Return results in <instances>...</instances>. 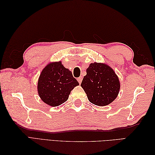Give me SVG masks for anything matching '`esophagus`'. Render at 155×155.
<instances>
[{
	"instance_id": "34e87169",
	"label": "esophagus",
	"mask_w": 155,
	"mask_h": 155,
	"mask_svg": "<svg viewBox=\"0 0 155 155\" xmlns=\"http://www.w3.org/2000/svg\"><path fill=\"white\" fill-rule=\"evenodd\" d=\"M77 80H78V83H79L81 84V82H82V81H83V77H78V78H77Z\"/></svg>"
}]
</instances>
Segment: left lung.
<instances>
[{
    "instance_id": "1",
    "label": "left lung",
    "mask_w": 155,
    "mask_h": 155,
    "mask_svg": "<svg viewBox=\"0 0 155 155\" xmlns=\"http://www.w3.org/2000/svg\"><path fill=\"white\" fill-rule=\"evenodd\" d=\"M81 86L91 103L104 107L116 99L120 83L118 76L109 65L93 62L87 68V74Z\"/></svg>"
}]
</instances>
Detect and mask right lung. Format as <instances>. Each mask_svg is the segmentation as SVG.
I'll use <instances>...</instances> for the list:
<instances>
[{
  "instance_id": "obj_1",
  "label": "right lung",
  "mask_w": 155,
  "mask_h": 155,
  "mask_svg": "<svg viewBox=\"0 0 155 155\" xmlns=\"http://www.w3.org/2000/svg\"><path fill=\"white\" fill-rule=\"evenodd\" d=\"M79 85L72 72L61 61L52 62L42 69L39 76L37 91L41 99L51 107H57L68 98L71 91Z\"/></svg>"
}]
</instances>
